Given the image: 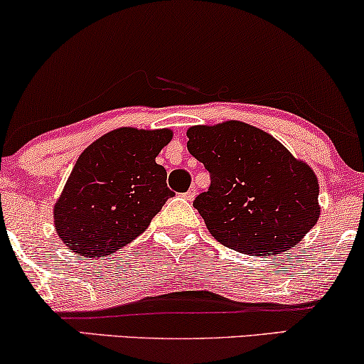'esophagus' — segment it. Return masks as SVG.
<instances>
[{"instance_id":"34e87169","label":"esophagus","mask_w":364,"mask_h":364,"mask_svg":"<svg viewBox=\"0 0 364 364\" xmlns=\"http://www.w3.org/2000/svg\"><path fill=\"white\" fill-rule=\"evenodd\" d=\"M196 188H188L187 192H183V199L186 200H188V202H192L193 199H196Z\"/></svg>"}]
</instances>
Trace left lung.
<instances>
[{
    "label": "left lung",
    "mask_w": 364,
    "mask_h": 364,
    "mask_svg": "<svg viewBox=\"0 0 364 364\" xmlns=\"http://www.w3.org/2000/svg\"><path fill=\"white\" fill-rule=\"evenodd\" d=\"M187 136L188 152L210 173L193 207L225 247L274 256L318 223V178L274 136L235 120L192 127Z\"/></svg>",
    "instance_id": "8db88e82"
}]
</instances>
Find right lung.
Instances as JSON below:
<instances>
[{
    "label": "right lung",
    "instance_id": "obj_1",
    "mask_svg": "<svg viewBox=\"0 0 364 364\" xmlns=\"http://www.w3.org/2000/svg\"><path fill=\"white\" fill-rule=\"evenodd\" d=\"M171 130L117 129L80 155L55 204V228L70 251L110 256L149 228L173 192L155 162Z\"/></svg>",
    "mask_w": 364,
    "mask_h": 364
}]
</instances>
